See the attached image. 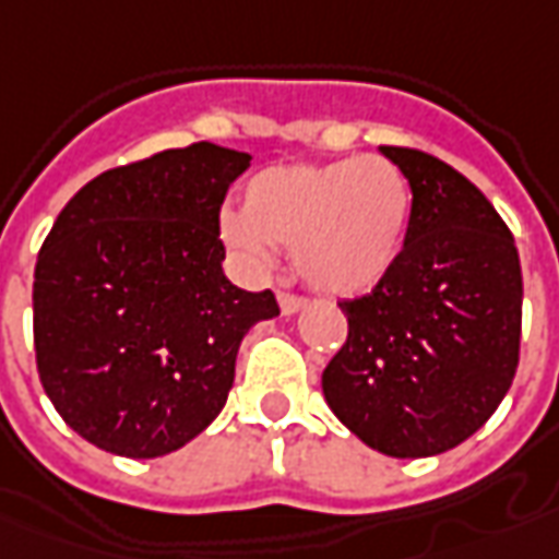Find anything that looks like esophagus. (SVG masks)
Masks as SVG:
<instances>
[{
  "label": "esophagus",
  "instance_id": "34e87169",
  "mask_svg": "<svg viewBox=\"0 0 559 559\" xmlns=\"http://www.w3.org/2000/svg\"><path fill=\"white\" fill-rule=\"evenodd\" d=\"M304 304L307 301H304V298H298V295H288V292H283V295H280V310H283V317H295Z\"/></svg>",
  "mask_w": 559,
  "mask_h": 559
}]
</instances>
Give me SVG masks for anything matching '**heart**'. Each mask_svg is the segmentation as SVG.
Wrapping results in <instances>:
<instances>
[{"label":"heart","instance_id":"heart-1","mask_svg":"<svg viewBox=\"0 0 559 559\" xmlns=\"http://www.w3.org/2000/svg\"><path fill=\"white\" fill-rule=\"evenodd\" d=\"M414 218V188L399 164L353 155L329 164H283L242 188V213H222L218 237L252 271H267L273 242L310 288L353 298L395 267Z\"/></svg>","mask_w":559,"mask_h":559}]
</instances>
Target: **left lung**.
<instances>
[{
  "instance_id": "1",
  "label": "left lung",
  "mask_w": 559,
  "mask_h": 559,
  "mask_svg": "<svg viewBox=\"0 0 559 559\" xmlns=\"http://www.w3.org/2000/svg\"><path fill=\"white\" fill-rule=\"evenodd\" d=\"M414 188L395 267L344 301L346 344L322 392L349 432L399 460L463 444L506 399L521 356L523 276L508 225L463 173L380 145Z\"/></svg>"
}]
</instances>
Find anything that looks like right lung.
<instances>
[{
	"label": "right lung",
	"instance_id": "add662e5",
	"mask_svg": "<svg viewBox=\"0 0 559 559\" xmlns=\"http://www.w3.org/2000/svg\"><path fill=\"white\" fill-rule=\"evenodd\" d=\"M246 152L194 142L99 173L57 215L33 283L41 386L99 450L155 460L228 402L246 331L280 317L222 261L218 210Z\"/></svg>",
	"mask_w": 559,
	"mask_h": 559
}]
</instances>
